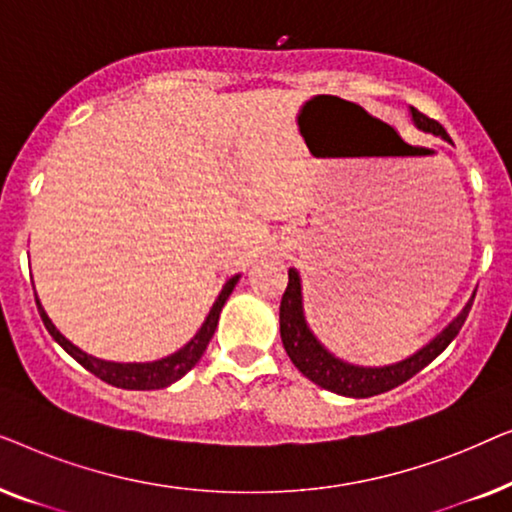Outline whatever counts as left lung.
Listing matches in <instances>:
<instances>
[{"instance_id":"1","label":"left lung","mask_w":512,"mask_h":512,"mask_svg":"<svg viewBox=\"0 0 512 512\" xmlns=\"http://www.w3.org/2000/svg\"><path fill=\"white\" fill-rule=\"evenodd\" d=\"M410 114L417 130L429 132V135L440 137L452 144L450 135H447L445 128L438 121L424 116L422 111H417L415 107H410ZM473 298L475 293L468 298V303L461 307L457 317H454L436 338L426 342L422 349H417V352L410 354L408 359L389 363V366H356V363L342 361L340 356L328 352V349L319 342L317 335L312 333V328L305 319L300 272L296 268H289V286H286L282 305H279V333H282L284 349L286 354H289V359L293 361V366H296L307 380L319 384L321 389L333 391V394L349 398H368L384 394V391L408 382L412 375H417L419 370L429 366V363L457 338L468 312H471Z\"/></svg>"}]
</instances>
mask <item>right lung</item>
<instances>
[{
  "instance_id": "1",
  "label": "right lung",
  "mask_w": 512,
  "mask_h": 512,
  "mask_svg": "<svg viewBox=\"0 0 512 512\" xmlns=\"http://www.w3.org/2000/svg\"><path fill=\"white\" fill-rule=\"evenodd\" d=\"M240 277L242 275H233L226 284H223L219 298L214 300V305H212V310H209L207 319L202 321L198 333H195L184 347L177 349V352L170 354V356H165V359L146 361V363L104 361V359H97V356H93V354L83 352V349L76 347L74 342H69L65 335H62L58 328H55L51 317H48L46 310H44V305L39 303V298H37V307H39L41 321H44L48 333L53 335V340L58 342V345L65 349V352L72 356V359L79 361L83 368L100 377L102 382L114 384V387H121V389H137V391L163 389V387H170V384L181 380V377H184L188 370H191L195 363L200 361V356L205 354L209 340H212V335L216 331V324H219V314L223 310V305H226L228 296L233 293L235 284L240 282Z\"/></svg>"
}]
</instances>
